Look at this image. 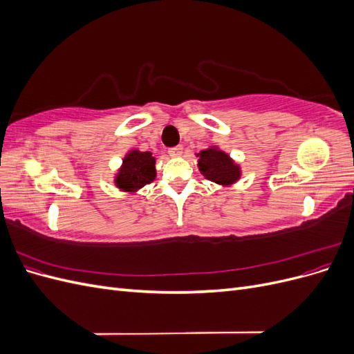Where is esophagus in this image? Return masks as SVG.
Instances as JSON below:
<instances>
[{
  "instance_id": "1",
  "label": "esophagus",
  "mask_w": 354,
  "mask_h": 354,
  "mask_svg": "<svg viewBox=\"0 0 354 354\" xmlns=\"http://www.w3.org/2000/svg\"><path fill=\"white\" fill-rule=\"evenodd\" d=\"M168 153H169V156H173V158L180 156L181 153H183V147H181V146L171 147V149H168Z\"/></svg>"
}]
</instances>
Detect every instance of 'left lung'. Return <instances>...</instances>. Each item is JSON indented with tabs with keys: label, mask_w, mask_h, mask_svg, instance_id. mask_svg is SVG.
<instances>
[{
	"label": "left lung",
	"mask_w": 354,
	"mask_h": 354,
	"mask_svg": "<svg viewBox=\"0 0 354 354\" xmlns=\"http://www.w3.org/2000/svg\"><path fill=\"white\" fill-rule=\"evenodd\" d=\"M201 174L221 186H230L241 178V167L218 147L212 146L196 153Z\"/></svg>",
	"instance_id": "obj_1"
}]
</instances>
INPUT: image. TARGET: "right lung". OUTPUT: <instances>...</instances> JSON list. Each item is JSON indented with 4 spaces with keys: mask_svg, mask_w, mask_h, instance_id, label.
Listing matches in <instances>:
<instances>
[{
    "mask_svg": "<svg viewBox=\"0 0 354 354\" xmlns=\"http://www.w3.org/2000/svg\"><path fill=\"white\" fill-rule=\"evenodd\" d=\"M155 177L156 169L152 152H140L133 149L122 159V167L115 176V186L134 194L138 189L152 183Z\"/></svg>",
    "mask_w": 354,
    "mask_h": 354,
    "instance_id": "right-lung-1",
    "label": "right lung"
}]
</instances>
